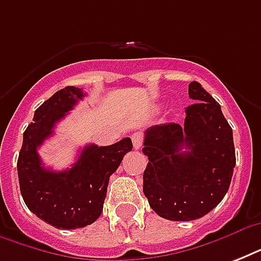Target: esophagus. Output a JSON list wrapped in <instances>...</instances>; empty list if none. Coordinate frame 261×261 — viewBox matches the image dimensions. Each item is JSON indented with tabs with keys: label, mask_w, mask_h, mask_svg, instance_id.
I'll return each mask as SVG.
<instances>
[{
	"label": "esophagus",
	"mask_w": 261,
	"mask_h": 261,
	"mask_svg": "<svg viewBox=\"0 0 261 261\" xmlns=\"http://www.w3.org/2000/svg\"><path fill=\"white\" fill-rule=\"evenodd\" d=\"M131 139H133V146H134V149H139V147L142 146V143H143L142 133H134V134L131 135Z\"/></svg>",
	"instance_id": "1"
}]
</instances>
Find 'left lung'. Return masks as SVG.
Wrapping results in <instances>:
<instances>
[{
    "label": "left lung",
    "mask_w": 261,
    "mask_h": 261,
    "mask_svg": "<svg viewBox=\"0 0 261 261\" xmlns=\"http://www.w3.org/2000/svg\"><path fill=\"white\" fill-rule=\"evenodd\" d=\"M184 126L167 123L147 128L143 154V194L153 210L169 221H194L210 213L230 186L236 167L233 131L221 106L196 81Z\"/></svg>",
    "instance_id": "1"
}]
</instances>
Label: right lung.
<instances>
[{
	"label": "right lung",
	"instance_id": "add662e5",
	"mask_svg": "<svg viewBox=\"0 0 261 261\" xmlns=\"http://www.w3.org/2000/svg\"><path fill=\"white\" fill-rule=\"evenodd\" d=\"M85 96L81 88L58 90L35 111L34 122L22 135L17 174L22 199L36 217L58 229L93 223L102 211L110 176L133 149L130 138L110 145H88L73 167L62 172L44 168L38 147L54 134L57 123Z\"/></svg>",
	"mask_w": 261,
	"mask_h": 261
}]
</instances>
